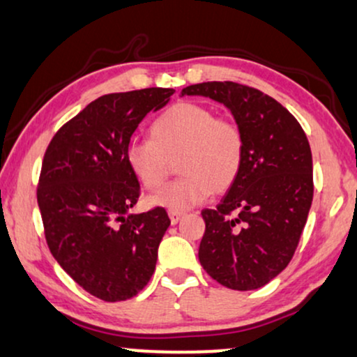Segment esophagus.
Wrapping results in <instances>:
<instances>
[{"mask_svg":"<svg viewBox=\"0 0 357 357\" xmlns=\"http://www.w3.org/2000/svg\"><path fill=\"white\" fill-rule=\"evenodd\" d=\"M169 218H170V223H172V225H177L178 221L183 218V213H180V211H172V210H170V211H169Z\"/></svg>","mask_w":357,"mask_h":357,"instance_id":"obj_1","label":"esophagus"}]
</instances>
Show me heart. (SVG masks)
Masks as SVG:
<instances>
[{"label":"heart","instance_id":"obj_1","mask_svg":"<svg viewBox=\"0 0 357 357\" xmlns=\"http://www.w3.org/2000/svg\"><path fill=\"white\" fill-rule=\"evenodd\" d=\"M177 159L182 177L151 197V205L183 211L211 192H226L243 167V131L233 119L216 118L206 106L182 101L152 123L151 139H132L126 147L129 167L147 190L167 182Z\"/></svg>","mask_w":357,"mask_h":357}]
</instances>
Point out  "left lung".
I'll list each match as a JSON object with an SVG mask.
<instances>
[{
	"mask_svg": "<svg viewBox=\"0 0 357 357\" xmlns=\"http://www.w3.org/2000/svg\"><path fill=\"white\" fill-rule=\"evenodd\" d=\"M225 105L244 136L238 178L215 210L198 249L203 269L233 290H256L289 266L313 200V160L302 126L279 101L234 82H205L182 96Z\"/></svg>",
	"mask_w": 357,
	"mask_h": 357,
	"instance_id": "1",
	"label": "left lung"
}]
</instances>
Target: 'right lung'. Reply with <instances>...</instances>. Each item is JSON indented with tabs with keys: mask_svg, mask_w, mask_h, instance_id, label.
I'll return each mask as SVG.
<instances>
[{
	"mask_svg": "<svg viewBox=\"0 0 357 357\" xmlns=\"http://www.w3.org/2000/svg\"><path fill=\"white\" fill-rule=\"evenodd\" d=\"M172 88L103 95L63 124L45 151L37 203L47 246L93 297L121 302L155 271L170 220L164 208L132 215L141 187L126 160L139 123L160 109Z\"/></svg>",
	"mask_w": 357,
	"mask_h": 357,
	"instance_id": "right-lung-1",
	"label": "right lung"
}]
</instances>
